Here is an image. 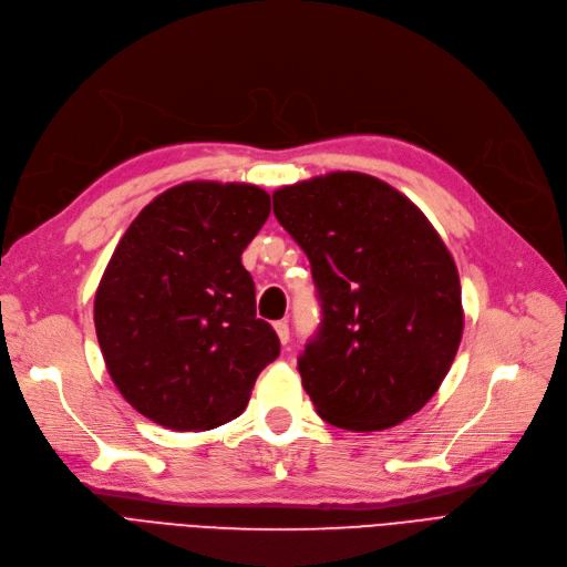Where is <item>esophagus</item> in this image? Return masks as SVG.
Masks as SVG:
<instances>
[{
	"instance_id": "esophagus-1",
	"label": "esophagus",
	"mask_w": 567,
	"mask_h": 567,
	"mask_svg": "<svg viewBox=\"0 0 567 567\" xmlns=\"http://www.w3.org/2000/svg\"><path fill=\"white\" fill-rule=\"evenodd\" d=\"M275 330H277V334H279V342H281V344H288V342H290L288 321H277V323H275Z\"/></svg>"
}]
</instances>
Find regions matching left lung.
<instances>
[{
	"label": "left lung",
	"mask_w": 567,
	"mask_h": 567,
	"mask_svg": "<svg viewBox=\"0 0 567 567\" xmlns=\"http://www.w3.org/2000/svg\"><path fill=\"white\" fill-rule=\"evenodd\" d=\"M275 216L311 262L323 319L298 358L328 423L372 433L433 398L463 337L454 258L393 186L332 172L284 186Z\"/></svg>",
	"instance_id": "left-lung-1"
}]
</instances>
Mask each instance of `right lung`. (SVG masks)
Masks as SVG:
<instances>
[{
	"instance_id": "1",
	"label": "right lung",
	"mask_w": 567,
	"mask_h": 567,
	"mask_svg": "<svg viewBox=\"0 0 567 567\" xmlns=\"http://www.w3.org/2000/svg\"><path fill=\"white\" fill-rule=\"evenodd\" d=\"M269 207L251 184L188 181L121 237L95 292V330L116 389L153 423L195 433L237 419L279 355L241 265Z\"/></svg>"
}]
</instances>
